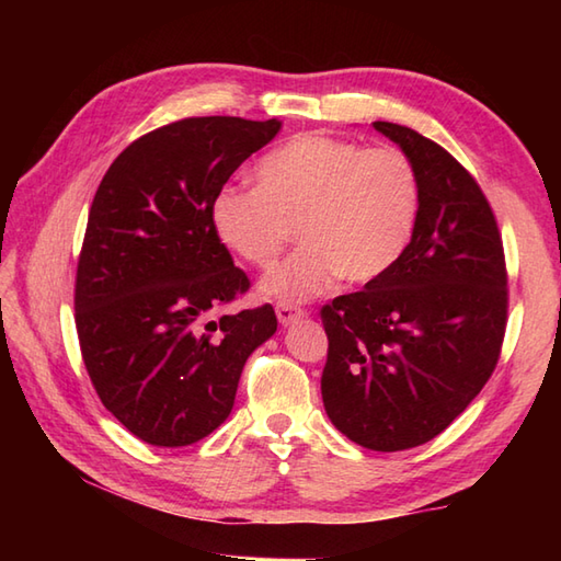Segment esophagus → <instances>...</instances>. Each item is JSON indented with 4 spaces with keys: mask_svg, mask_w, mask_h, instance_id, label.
<instances>
[{
    "mask_svg": "<svg viewBox=\"0 0 561 561\" xmlns=\"http://www.w3.org/2000/svg\"><path fill=\"white\" fill-rule=\"evenodd\" d=\"M306 316V311L301 306H294V304H279L277 306V318L282 325H291L296 320H301Z\"/></svg>",
    "mask_w": 561,
    "mask_h": 561,
    "instance_id": "34e87169",
    "label": "esophagus"
}]
</instances>
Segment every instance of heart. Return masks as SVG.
Segmentation results:
<instances>
[{"label": "heart", "mask_w": 561, "mask_h": 561, "mask_svg": "<svg viewBox=\"0 0 561 561\" xmlns=\"http://www.w3.org/2000/svg\"><path fill=\"white\" fill-rule=\"evenodd\" d=\"M255 183L221 187L211 226L231 253L267 270L296 224L304 245L260 284L262 296L282 304L323 294L337 277H380L404 253L420 214L416 171L396 147L299 135L257 161Z\"/></svg>", "instance_id": "heart-1"}]
</instances>
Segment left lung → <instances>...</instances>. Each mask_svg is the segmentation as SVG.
<instances>
[{
    "instance_id": "left-lung-1",
    "label": "left lung",
    "mask_w": 561,
    "mask_h": 561,
    "mask_svg": "<svg viewBox=\"0 0 561 561\" xmlns=\"http://www.w3.org/2000/svg\"><path fill=\"white\" fill-rule=\"evenodd\" d=\"M420 181V214L396 265L323 306V404L340 432L371 450L438 436L478 398L502 354L506 262L478 181L410 127L374 123Z\"/></svg>"
}]
</instances>
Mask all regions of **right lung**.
Listing matches in <instances>:
<instances>
[{
    "label": "right lung",
    "instance_id": "1",
    "mask_svg": "<svg viewBox=\"0 0 561 561\" xmlns=\"http://www.w3.org/2000/svg\"><path fill=\"white\" fill-rule=\"evenodd\" d=\"M279 121L185 117L135 139L93 197L75 320L101 402L151 446L209 436L248 356L277 330L270 304L214 320L250 282L211 226V199Z\"/></svg>",
    "mask_w": 561,
    "mask_h": 561
}]
</instances>
